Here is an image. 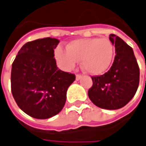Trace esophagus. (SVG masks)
I'll return each mask as SVG.
<instances>
[{"instance_id": "obj_1", "label": "esophagus", "mask_w": 146, "mask_h": 146, "mask_svg": "<svg viewBox=\"0 0 146 146\" xmlns=\"http://www.w3.org/2000/svg\"><path fill=\"white\" fill-rule=\"evenodd\" d=\"M82 78H83V76H82V75H80V74H77V75H76V80H78H78H80Z\"/></svg>"}]
</instances>
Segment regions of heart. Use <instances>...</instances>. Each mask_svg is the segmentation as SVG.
Instances as JSON below:
<instances>
[{
  "label": "heart",
  "instance_id": "heart-1",
  "mask_svg": "<svg viewBox=\"0 0 146 146\" xmlns=\"http://www.w3.org/2000/svg\"><path fill=\"white\" fill-rule=\"evenodd\" d=\"M61 68L72 70L81 60L83 69L92 75L104 73L112 63L114 46L108 38H80L70 42L67 48L58 46L54 52Z\"/></svg>",
  "mask_w": 146,
  "mask_h": 146
}]
</instances>
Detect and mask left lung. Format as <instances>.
<instances>
[{
    "mask_svg": "<svg viewBox=\"0 0 146 146\" xmlns=\"http://www.w3.org/2000/svg\"><path fill=\"white\" fill-rule=\"evenodd\" d=\"M115 46V57L110 69L101 76L92 77L88 89L90 100L104 110H118L135 96L139 82V68L133 49L120 37L110 35Z\"/></svg>",
    "mask_w": 146,
    "mask_h": 146,
    "instance_id": "8db88e82",
    "label": "left lung"
}]
</instances>
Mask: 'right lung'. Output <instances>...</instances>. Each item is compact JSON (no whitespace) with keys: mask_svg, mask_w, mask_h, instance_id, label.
I'll return each instance as SVG.
<instances>
[{"mask_svg":"<svg viewBox=\"0 0 146 146\" xmlns=\"http://www.w3.org/2000/svg\"><path fill=\"white\" fill-rule=\"evenodd\" d=\"M57 38L28 42L18 52L11 67L13 98L21 110L31 117L49 119L62 110L67 90L75 75L58 69L54 49Z\"/></svg>","mask_w":146,"mask_h":146,"instance_id":"right-lung-1","label":"right lung"}]
</instances>
